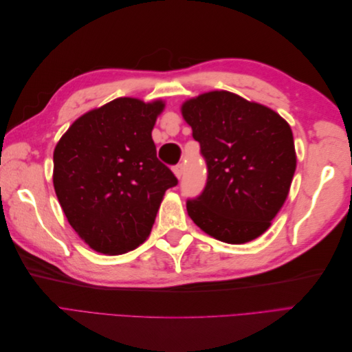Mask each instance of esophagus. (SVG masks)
I'll use <instances>...</instances> for the list:
<instances>
[{"instance_id":"obj_1","label":"esophagus","mask_w":352,"mask_h":352,"mask_svg":"<svg viewBox=\"0 0 352 352\" xmlns=\"http://www.w3.org/2000/svg\"><path fill=\"white\" fill-rule=\"evenodd\" d=\"M173 173L176 175L177 179L182 177V175H184V166H182V164H176V166L173 167Z\"/></svg>"}]
</instances>
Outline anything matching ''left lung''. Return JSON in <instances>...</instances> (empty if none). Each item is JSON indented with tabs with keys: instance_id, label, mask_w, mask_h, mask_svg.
Returning a JSON list of instances; mask_svg holds the SVG:
<instances>
[{
	"instance_id": "obj_1",
	"label": "left lung",
	"mask_w": 352,
	"mask_h": 352,
	"mask_svg": "<svg viewBox=\"0 0 352 352\" xmlns=\"http://www.w3.org/2000/svg\"><path fill=\"white\" fill-rule=\"evenodd\" d=\"M207 164L202 192L186 201L189 217L226 243L250 242L270 228L296 167L291 126L261 104L212 91L182 105Z\"/></svg>"
}]
</instances>
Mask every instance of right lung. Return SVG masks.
<instances>
[{
  "label": "right lung",
  "mask_w": 352,
  "mask_h": 352,
  "mask_svg": "<svg viewBox=\"0 0 352 352\" xmlns=\"http://www.w3.org/2000/svg\"><path fill=\"white\" fill-rule=\"evenodd\" d=\"M164 102L117 98L83 114L54 150L52 182L78 235L95 251L124 254L150 236L172 170L157 158L153 127Z\"/></svg>",
  "instance_id": "obj_1"
}]
</instances>
